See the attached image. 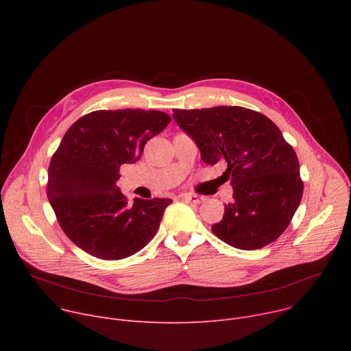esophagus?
I'll return each mask as SVG.
<instances>
[{"mask_svg":"<svg viewBox=\"0 0 351 351\" xmlns=\"http://www.w3.org/2000/svg\"><path fill=\"white\" fill-rule=\"evenodd\" d=\"M182 198L186 199V202H189V203H193V204H199V203H203L204 199H206V197L197 195V194H183Z\"/></svg>","mask_w":351,"mask_h":351,"instance_id":"34e87169","label":"esophagus"}]
</instances>
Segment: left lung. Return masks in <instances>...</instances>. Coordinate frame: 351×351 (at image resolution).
I'll return each instance as SVG.
<instances>
[{
  "instance_id": "1",
  "label": "left lung",
  "mask_w": 351,
  "mask_h": 351,
  "mask_svg": "<svg viewBox=\"0 0 351 351\" xmlns=\"http://www.w3.org/2000/svg\"><path fill=\"white\" fill-rule=\"evenodd\" d=\"M206 164L228 162L233 202L211 230L240 250L275 241L289 226L303 197V182L293 147L265 115L243 107L173 110Z\"/></svg>"
}]
</instances>
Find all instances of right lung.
<instances>
[{
  "label": "right lung",
  "instance_id": "obj_1",
  "mask_svg": "<svg viewBox=\"0 0 351 351\" xmlns=\"http://www.w3.org/2000/svg\"><path fill=\"white\" fill-rule=\"evenodd\" d=\"M171 117L161 111H94L65 133L48 168L47 197L65 234L101 260L136 254L156 236L171 198H128L117 182Z\"/></svg>",
  "mask_w": 351,
  "mask_h": 351
}]
</instances>
